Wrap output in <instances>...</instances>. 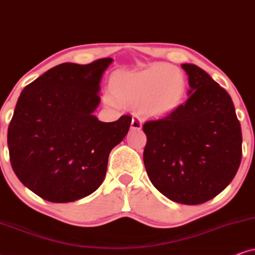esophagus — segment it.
I'll list each match as a JSON object with an SVG mask.
<instances>
[{"label":"esophagus","instance_id":"esophagus-1","mask_svg":"<svg viewBox=\"0 0 255 255\" xmlns=\"http://www.w3.org/2000/svg\"><path fill=\"white\" fill-rule=\"evenodd\" d=\"M141 127H142V122L138 118H133V120H131V126L130 128L131 129H141Z\"/></svg>","mask_w":255,"mask_h":255}]
</instances>
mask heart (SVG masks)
<instances>
[{
	"label": "heart",
	"instance_id": "obj_1",
	"mask_svg": "<svg viewBox=\"0 0 255 255\" xmlns=\"http://www.w3.org/2000/svg\"><path fill=\"white\" fill-rule=\"evenodd\" d=\"M109 86L117 101L138 105L140 112L149 117H162L175 111L187 93L185 74L167 63L150 64L138 72L118 73L111 79ZM112 98L106 96L108 104H114Z\"/></svg>",
	"mask_w": 255,
	"mask_h": 255
}]
</instances>
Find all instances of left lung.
<instances>
[{"label":"left lung","mask_w":255,"mask_h":255,"mask_svg":"<svg viewBox=\"0 0 255 255\" xmlns=\"http://www.w3.org/2000/svg\"><path fill=\"white\" fill-rule=\"evenodd\" d=\"M191 90L185 104L144 122L143 162L154 187L183 205L204 204L239 169L243 135L233 101L205 70L182 64Z\"/></svg>","instance_id":"8db88e82"}]
</instances>
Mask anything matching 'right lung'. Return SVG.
Segmentation results:
<instances>
[{"label": "right lung", "mask_w": 255, "mask_h": 255, "mask_svg": "<svg viewBox=\"0 0 255 255\" xmlns=\"http://www.w3.org/2000/svg\"><path fill=\"white\" fill-rule=\"evenodd\" d=\"M111 57L89 64L61 63L22 90L8 127L16 176L40 198L72 202L104 181L111 150L124 140L131 118L101 122L100 82Z\"/></svg>", "instance_id": "right-lung-1"}]
</instances>
